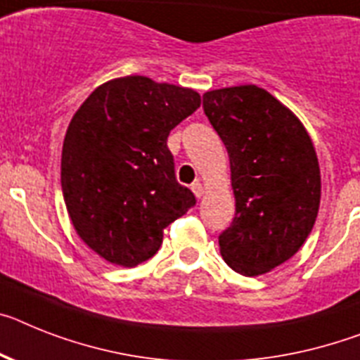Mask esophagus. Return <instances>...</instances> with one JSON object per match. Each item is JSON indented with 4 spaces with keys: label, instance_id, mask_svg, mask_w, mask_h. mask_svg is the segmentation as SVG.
Here are the masks:
<instances>
[{
    "label": "esophagus",
    "instance_id": "esophagus-1",
    "mask_svg": "<svg viewBox=\"0 0 360 360\" xmlns=\"http://www.w3.org/2000/svg\"><path fill=\"white\" fill-rule=\"evenodd\" d=\"M192 192L195 194V198H201V195H203V185H201L199 181L192 183Z\"/></svg>",
    "mask_w": 360,
    "mask_h": 360
}]
</instances>
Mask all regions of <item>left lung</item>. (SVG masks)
Returning a JSON list of instances; mask_svg holds the SVG:
<instances>
[{"label":"left lung","instance_id":"8db88e82","mask_svg":"<svg viewBox=\"0 0 360 360\" xmlns=\"http://www.w3.org/2000/svg\"><path fill=\"white\" fill-rule=\"evenodd\" d=\"M203 111L225 144L236 216L219 234L229 267L258 276L291 258L320 205V170L306 128L258 86L207 91Z\"/></svg>","mask_w":360,"mask_h":360}]
</instances>
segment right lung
Wrapping results in <instances>:
<instances>
[{
  "mask_svg": "<svg viewBox=\"0 0 360 360\" xmlns=\"http://www.w3.org/2000/svg\"><path fill=\"white\" fill-rule=\"evenodd\" d=\"M194 89L124 77L96 87L75 113L62 150V192L75 231L96 255L135 267L162 231L195 205L175 179L172 129L194 113Z\"/></svg>",
  "mask_w": 360,
  "mask_h": 360,
  "instance_id": "1",
  "label": "right lung"
}]
</instances>
